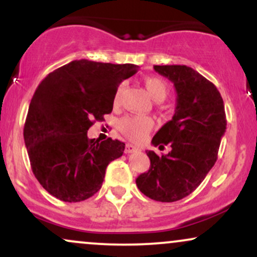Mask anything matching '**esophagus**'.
Here are the masks:
<instances>
[{"instance_id": "1", "label": "esophagus", "mask_w": 257, "mask_h": 257, "mask_svg": "<svg viewBox=\"0 0 257 257\" xmlns=\"http://www.w3.org/2000/svg\"><path fill=\"white\" fill-rule=\"evenodd\" d=\"M138 151H140V149H139V147L132 145V144H126L125 150H124L125 153H134V152H138Z\"/></svg>"}]
</instances>
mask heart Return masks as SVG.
I'll list each match as a JSON object with an SVG mask.
<instances>
[{"mask_svg": "<svg viewBox=\"0 0 257 257\" xmlns=\"http://www.w3.org/2000/svg\"><path fill=\"white\" fill-rule=\"evenodd\" d=\"M145 87L151 94V96L156 101H163L168 95V85L163 79L158 77H147L145 78ZM123 90V84L119 85L114 95V102L118 101L120 93ZM153 119L147 116H126L120 119L119 129L126 138L131 139L135 143H141L146 139L149 133L153 128Z\"/></svg>", "mask_w": 257, "mask_h": 257, "instance_id": "b5f03b06", "label": "heart"}]
</instances>
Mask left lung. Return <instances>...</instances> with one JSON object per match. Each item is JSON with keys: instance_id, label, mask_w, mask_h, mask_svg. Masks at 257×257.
Wrapping results in <instances>:
<instances>
[{"instance_id": "left-lung-1", "label": "left lung", "mask_w": 257, "mask_h": 257, "mask_svg": "<svg viewBox=\"0 0 257 257\" xmlns=\"http://www.w3.org/2000/svg\"><path fill=\"white\" fill-rule=\"evenodd\" d=\"M159 75L175 87L176 107L173 118L152 139L159 150L169 145L168 155L146 151L149 172L137 179L146 197L157 202H176L191 194L214 167L221 138L226 132L223 100L217 88L186 65H155Z\"/></svg>"}]
</instances>
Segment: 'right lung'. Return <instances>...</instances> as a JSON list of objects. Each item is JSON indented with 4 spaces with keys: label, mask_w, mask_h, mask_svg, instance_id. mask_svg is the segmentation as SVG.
<instances>
[{
    "label": "right lung",
    "mask_w": 257,
    "mask_h": 257,
    "mask_svg": "<svg viewBox=\"0 0 257 257\" xmlns=\"http://www.w3.org/2000/svg\"><path fill=\"white\" fill-rule=\"evenodd\" d=\"M134 64L73 60L38 84L24 125L32 173L42 187L63 202L88 199L101 188L106 167L125 144L88 139L95 120L111 113L118 85L137 73Z\"/></svg>",
    "instance_id": "right-lung-1"
}]
</instances>
